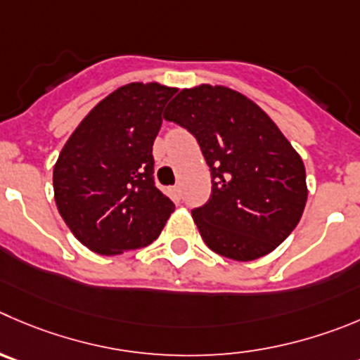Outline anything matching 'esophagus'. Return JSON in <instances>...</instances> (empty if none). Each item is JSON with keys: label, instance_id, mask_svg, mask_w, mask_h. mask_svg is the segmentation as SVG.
<instances>
[{"label": "esophagus", "instance_id": "esophagus-1", "mask_svg": "<svg viewBox=\"0 0 360 360\" xmlns=\"http://www.w3.org/2000/svg\"><path fill=\"white\" fill-rule=\"evenodd\" d=\"M169 194H171V198H173L174 201H178V200H180V187H178V186L169 187Z\"/></svg>", "mask_w": 360, "mask_h": 360}]
</instances>
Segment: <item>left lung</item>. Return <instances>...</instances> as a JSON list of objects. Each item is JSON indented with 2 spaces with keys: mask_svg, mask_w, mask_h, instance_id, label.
I'll list each match as a JSON object with an SVG mask.
<instances>
[{
  "mask_svg": "<svg viewBox=\"0 0 360 360\" xmlns=\"http://www.w3.org/2000/svg\"><path fill=\"white\" fill-rule=\"evenodd\" d=\"M164 118L198 139L210 167V200L193 210L205 244L251 262L285 242L306 207V167L270 116L231 88L200 84L180 91Z\"/></svg>",
  "mask_w": 360,
  "mask_h": 360,
  "instance_id": "left-lung-1",
  "label": "left lung"
}]
</instances>
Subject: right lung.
I'll return each instance as SVG.
<instances>
[{"label": "right lung", "instance_id": "1", "mask_svg": "<svg viewBox=\"0 0 360 360\" xmlns=\"http://www.w3.org/2000/svg\"><path fill=\"white\" fill-rule=\"evenodd\" d=\"M176 88L131 83L77 125L53 171L54 201L74 237L112 256L152 244L174 205L153 182L152 146Z\"/></svg>", "mask_w": 360, "mask_h": 360}]
</instances>
